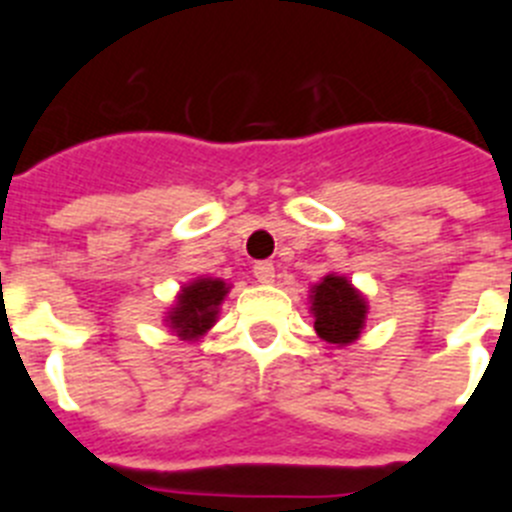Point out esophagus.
<instances>
[{"instance_id":"1","label":"esophagus","mask_w":512,"mask_h":512,"mask_svg":"<svg viewBox=\"0 0 512 512\" xmlns=\"http://www.w3.org/2000/svg\"><path fill=\"white\" fill-rule=\"evenodd\" d=\"M253 277L259 279L261 284L274 282V264H271V261H256V264H253Z\"/></svg>"}]
</instances>
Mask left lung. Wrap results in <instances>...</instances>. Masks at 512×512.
<instances>
[{
	"instance_id": "8db88e82",
	"label": "left lung",
	"mask_w": 512,
	"mask_h": 512,
	"mask_svg": "<svg viewBox=\"0 0 512 512\" xmlns=\"http://www.w3.org/2000/svg\"><path fill=\"white\" fill-rule=\"evenodd\" d=\"M312 312L315 330L328 343H351L359 338L366 318V305L361 295L343 277H325L312 289Z\"/></svg>"
}]
</instances>
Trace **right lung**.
Wrapping results in <instances>:
<instances>
[{
  "instance_id": "obj_1",
  "label": "right lung",
  "mask_w": 512,
  "mask_h": 512,
  "mask_svg": "<svg viewBox=\"0 0 512 512\" xmlns=\"http://www.w3.org/2000/svg\"><path fill=\"white\" fill-rule=\"evenodd\" d=\"M225 292L228 289L220 279H197L194 284L184 287L174 312L169 315L171 328L182 338L202 336L215 323L217 305L223 302Z\"/></svg>"
}]
</instances>
